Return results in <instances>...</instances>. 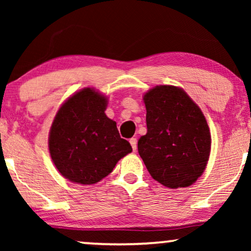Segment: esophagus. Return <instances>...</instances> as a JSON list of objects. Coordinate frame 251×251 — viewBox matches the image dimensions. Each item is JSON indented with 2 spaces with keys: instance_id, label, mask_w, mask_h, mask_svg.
<instances>
[{
  "instance_id": "esophagus-1",
  "label": "esophagus",
  "mask_w": 251,
  "mask_h": 251,
  "mask_svg": "<svg viewBox=\"0 0 251 251\" xmlns=\"http://www.w3.org/2000/svg\"><path fill=\"white\" fill-rule=\"evenodd\" d=\"M130 144H131L132 150L136 152V150H137V139L136 138H131V139H130Z\"/></svg>"
}]
</instances>
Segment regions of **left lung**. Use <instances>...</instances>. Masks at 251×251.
<instances>
[{
	"mask_svg": "<svg viewBox=\"0 0 251 251\" xmlns=\"http://www.w3.org/2000/svg\"><path fill=\"white\" fill-rule=\"evenodd\" d=\"M147 133L138 153L154 179L170 188L187 187L201 176L210 154L209 126L183 89L157 85L144 96Z\"/></svg>",
	"mask_w": 251,
	"mask_h": 251,
	"instance_id": "1",
	"label": "left lung"
}]
</instances>
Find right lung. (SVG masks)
Masks as SVG:
<instances>
[{"mask_svg": "<svg viewBox=\"0 0 251 251\" xmlns=\"http://www.w3.org/2000/svg\"><path fill=\"white\" fill-rule=\"evenodd\" d=\"M106 104L104 96L85 88L64 102L51 126V159L73 183H98L132 151L120 137L116 123L106 116Z\"/></svg>", "mask_w": 251, "mask_h": 251, "instance_id": "add662e5", "label": "right lung"}]
</instances>
